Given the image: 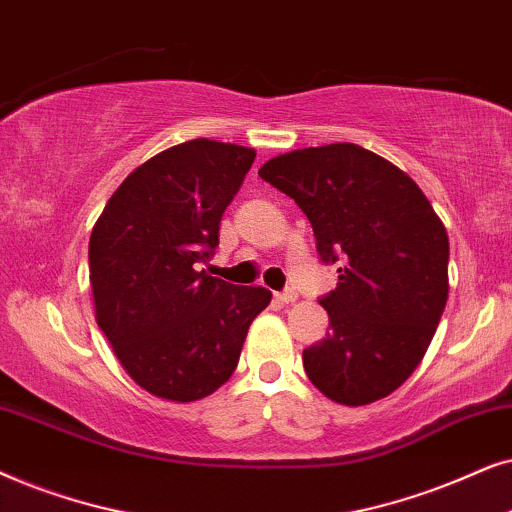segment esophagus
Wrapping results in <instances>:
<instances>
[{
  "label": "esophagus",
  "instance_id": "34e87169",
  "mask_svg": "<svg viewBox=\"0 0 512 512\" xmlns=\"http://www.w3.org/2000/svg\"><path fill=\"white\" fill-rule=\"evenodd\" d=\"M276 302H281V304H292V302H297V292L295 290H283V292H276Z\"/></svg>",
  "mask_w": 512,
  "mask_h": 512
}]
</instances>
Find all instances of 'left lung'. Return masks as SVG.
Returning <instances> with one entry per match:
<instances>
[{"label":"left lung","instance_id":"1","mask_svg":"<svg viewBox=\"0 0 512 512\" xmlns=\"http://www.w3.org/2000/svg\"><path fill=\"white\" fill-rule=\"evenodd\" d=\"M260 177L309 217L323 262H344L320 299L330 316L304 370L325 398L370 405L403 386L447 304L445 224L410 175L353 142L274 156Z\"/></svg>","mask_w":512,"mask_h":512}]
</instances>
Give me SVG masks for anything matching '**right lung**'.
<instances>
[{"mask_svg":"<svg viewBox=\"0 0 512 512\" xmlns=\"http://www.w3.org/2000/svg\"><path fill=\"white\" fill-rule=\"evenodd\" d=\"M255 149L196 138L168 147L121 182L95 222L88 267L95 320L135 384L194 403L234 374L262 285L199 271Z\"/></svg>","mask_w":512,"mask_h":512,"instance_id":"add662e5","label":"right lung"}]
</instances>
